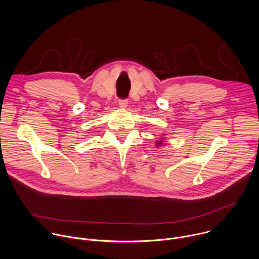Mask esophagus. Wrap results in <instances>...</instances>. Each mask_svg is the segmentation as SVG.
Wrapping results in <instances>:
<instances>
[{"mask_svg": "<svg viewBox=\"0 0 259 259\" xmlns=\"http://www.w3.org/2000/svg\"><path fill=\"white\" fill-rule=\"evenodd\" d=\"M119 106L123 109L126 108L127 107V100L126 99H120L119 100Z\"/></svg>", "mask_w": 259, "mask_h": 259, "instance_id": "esophagus-1", "label": "esophagus"}]
</instances>
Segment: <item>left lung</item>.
Wrapping results in <instances>:
<instances>
[{"instance_id":"left-lung-1","label":"left lung","mask_w":259,"mask_h":259,"mask_svg":"<svg viewBox=\"0 0 259 259\" xmlns=\"http://www.w3.org/2000/svg\"><path fill=\"white\" fill-rule=\"evenodd\" d=\"M156 143H157V144H156L157 146H162V144H163V141H157Z\"/></svg>"}]
</instances>
